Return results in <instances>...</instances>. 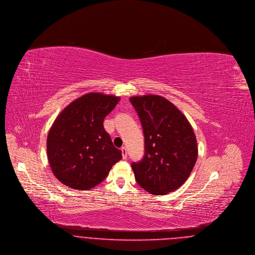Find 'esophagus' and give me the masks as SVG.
Masks as SVG:
<instances>
[{
  "instance_id": "esophagus-1",
  "label": "esophagus",
  "mask_w": 255,
  "mask_h": 255,
  "mask_svg": "<svg viewBox=\"0 0 255 255\" xmlns=\"http://www.w3.org/2000/svg\"><path fill=\"white\" fill-rule=\"evenodd\" d=\"M121 152H122V158L123 159H126L127 158V150L125 147H122L121 148Z\"/></svg>"
}]
</instances>
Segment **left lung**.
Listing matches in <instances>:
<instances>
[{
	"instance_id": "1",
	"label": "left lung",
	"mask_w": 255,
	"mask_h": 255,
	"mask_svg": "<svg viewBox=\"0 0 255 255\" xmlns=\"http://www.w3.org/2000/svg\"><path fill=\"white\" fill-rule=\"evenodd\" d=\"M130 102L144 135V156L140 162L132 164L137 184L151 195L177 190L190 176L197 159L192 125L162 96H133Z\"/></svg>"
}]
</instances>
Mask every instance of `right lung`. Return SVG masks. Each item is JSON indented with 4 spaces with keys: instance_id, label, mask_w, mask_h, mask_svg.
<instances>
[{
    "instance_id": "obj_1",
    "label": "right lung",
    "mask_w": 255,
    "mask_h": 255,
    "mask_svg": "<svg viewBox=\"0 0 255 255\" xmlns=\"http://www.w3.org/2000/svg\"><path fill=\"white\" fill-rule=\"evenodd\" d=\"M120 97L87 93L65 107L47 136V156L54 175L74 190H90L108 176L122 158L103 126Z\"/></svg>"
}]
</instances>
